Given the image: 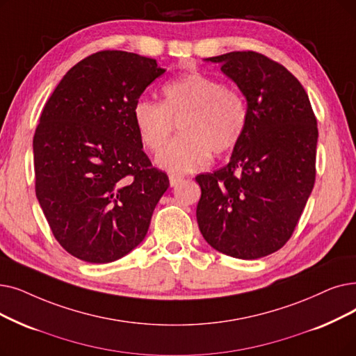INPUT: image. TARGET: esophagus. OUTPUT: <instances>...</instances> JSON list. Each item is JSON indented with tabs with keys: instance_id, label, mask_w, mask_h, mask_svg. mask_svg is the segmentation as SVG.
<instances>
[{
	"instance_id": "obj_1",
	"label": "esophagus",
	"mask_w": 356,
	"mask_h": 356,
	"mask_svg": "<svg viewBox=\"0 0 356 356\" xmlns=\"http://www.w3.org/2000/svg\"><path fill=\"white\" fill-rule=\"evenodd\" d=\"M170 186L172 188H175V186H177V184L183 180V177L181 176H179V175H170Z\"/></svg>"
}]
</instances>
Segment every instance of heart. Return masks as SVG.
I'll return each instance as SVG.
<instances>
[{
  "instance_id": "b5f03b06",
  "label": "heart",
  "mask_w": 356,
  "mask_h": 356,
  "mask_svg": "<svg viewBox=\"0 0 356 356\" xmlns=\"http://www.w3.org/2000/svg\"><path fill=\"white\" fill-rule=\"evenodd\" d=\"M163 96L164 102L138 100L134 120L143 144L152 152L167 145L180 122L181 136L159 156V164L170 172H193L211 152L220 156L241 140L249 109L238 90L193 72L164 84Z\"/></svg>"
}]
</instances>
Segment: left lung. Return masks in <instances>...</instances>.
Returning <instances> with one entry per match:
<instances>
[{"mask_svg":"<svg viewBox=\"0 0 356 356\" xmlns=\"http://www.w3.org/2000/svg\"><path fill=\"white\" fill-rule=\"evenodd\" d=\"M205 60L237 84L249 118L229 163L196 176L197 225L215 250L265 257L291 238L314 188L317 119L301 83L270 58L243 51Z\"/></svg>","mask_w":356,"mask_h":356,"instance_id":"left-lung-1","label":"left lung"}]
</instances>
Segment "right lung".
Segmentation results:
<instances>
[{"instance_id": "right-lung-1", "label": "right lung", "mask_w": 356, "mask_h": 356, "mask_svg": "<svg viewBox=\"0 0 356 356\" xmlns=\"http://www.w3.org/2000/svg\"><path fill=\"white\" fill-rule=\"evenodd\" d=\"M164 72L152 58L96 52L43 107L33 136L36 196L52 234L76 259L109 264L147 236L170 181L143 149L134 106Z\"/></svg>"}]
</instances>
